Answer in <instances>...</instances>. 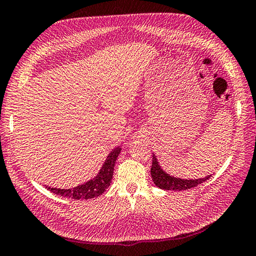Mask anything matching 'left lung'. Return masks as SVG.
I'll return each instance as SVG.
<instances>
[{"label":"left lung","instance_id":"obj_1","mask_svg":"<svg viewBox=\"0 0 256 256\" xmlns=\"http://www.w3.org/2000/svg\"><path fill=\"white\" fill-rule=\"evenodd\" d=\"M150 174L154 184L157 187L165 190H186L190 188L196 187L202 182H206L212 175H207L206 177L194 178V180H182L175 176H172L170 174L166 172L159 165L155 154H152V165L150 168Z\"/></svg>","mask_w":256,"mask_h":256}]
</instances>
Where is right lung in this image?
<instances>
[{
  "mask_svg": "<svg viewBox=\"0 0 256 256\" xmlns=\"http://www.w3.org/2000/svg\"><path fill=\"white\" fill-rule=\"evenodd\" d=\"M122 148L119 146L114 148L112 152H109V155L106 158L102 167L100 168L99 172L96 175L92 180L86 182L84 184L78 185L72 188H56L46 186L51 192H54L56 195L68 197V198L72 200H90L98 197L101 194H104L106 190L110 186V182L112 180L114 175V167L116 160L119 156Z\"/></svg>",
  "mask_w": 256,
  "mask_h": 256,
  "instance_id": "obj_1",
  "label": "right lung"
}]
</instances>
